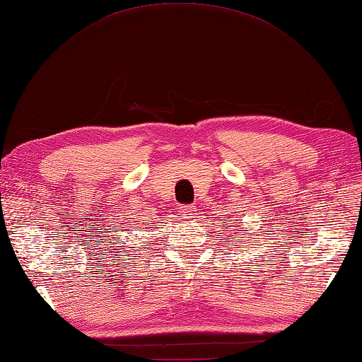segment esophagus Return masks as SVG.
Here are the masks:
<instances>
[{"label":"esophagus","mask_w":362,"mask_h":362,"mask_svg":"<svg viewBox=\"0 0 362 362\" xmlns=\"http://www.w3.org/2000/svg\"><path fill=\"white\" fill-rule=\"evenodd\" d=\"M177 213H180L182 218H192L195 214V208L192 205H180L177 206Z\"/></svg>","instance_id":"1"}]
</instances>
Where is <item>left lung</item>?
Here are the masks:
<instances>
[{"label": "left lung", "instance_id": "left-lung-1", "mask_svg": "<svg viewBox=\"0 0 362 362\" xmlns=\"http://www.w3.org/2000/svg\"><path fill=\"white\" fill-rule=\"evenodd\" d=\"M240 221H242V219H240ZM221 224H223V223H221ZM233 229H235V230L238 232V226H233Z\"/></svg>", "mask_w": 362, "mask_h": 362}]
</instances>
